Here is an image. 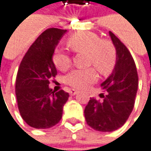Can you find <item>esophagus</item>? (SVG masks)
<instances>
[{
	"instance_id": "34e87169",
	"label": "esophagus",
	"mask_w": 151,
	"mask_h": 151,
	"mask_svg": "<svg viewBox=\"0 0 151 151\" xmlns=\"http://www.w3.org/2000/svg\"><path fill=\"white\" fill-rule=\"evenodd\" d=\"M77 91L76 90H74V89H72V90H70V91H69V94L71 95V96H74V95H76V94H77Z\"/></svg>"
}]
</instances>
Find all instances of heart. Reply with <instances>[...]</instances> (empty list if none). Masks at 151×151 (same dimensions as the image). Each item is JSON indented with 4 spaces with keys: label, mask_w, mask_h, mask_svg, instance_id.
<instances>
[{
    "label": "heart",
    "mask_w": 151,
    "mask_h": 151,
    "mask_svg": "<svg viewBox=\"0 0 151 151\" xmlns=\"http://www.w3.org/2000/svg\"><path fill=\"white\" fill-rule=\"evenodd\" d=\"M68 46L76 53H87L88 65L94 66L103 76L112 73L117 61V52L112 41L101 39L92 32H83L73 35L68 40ZM52 60L60 71L68 70L72 64L69 54L62 50H56ZM98 74L93 68L76 69L66 76V83L76 89H84L95 83Z\"/></svg>",
    "instance_id": "b5f03b06"
}]
</instances>
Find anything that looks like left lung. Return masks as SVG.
<instances>
[{
    "instance_id": "obj_1",
    "label": "left lung",
    "mask_w": 151,
    "mask_h": 151,
    "mask_svg": "<svg viewBox=\"0 0 151 151\" xmlns=\"http://www.w3.org/2000/svg\"><path fill=\"white\" fill-rule=\"evenodd\" d=\"M117 52V61L111 76L101 83L103 101L91 99L84 109L87 124L100 132L121 127L132 113L138 89L134 60L127 46L109 32Z\"/></svg>"
}]
</instances>
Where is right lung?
<instances>
[{
	"label": "right lung",
	"instance_id": "obj_1",
	"mask_svg": "<svg viewBox=\"0 0 151 151\" xmlns=\"http://www.w3.org/2000/svg\"><path fill=\"white\" fill-rule=\"evenodd\" d=\"M67 30L50 28L42 32L24 56L17 75L16 96L23 119L32 127L45 129L62 117L68 92L52 91L50 80L57 70L52 61L54 49Z\"/></svg>",
	"mask_w": 151,
	"mask_h": 151
}]
</instances>
